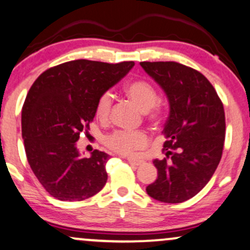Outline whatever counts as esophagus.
I'll use <instances>...</instances> for the list:
<instances>
[{
  "label": "esophagus",
  "instance_id": "1",
  "mask_svg": "<svg viewBox=\"0 0 250 250\" xmlns=\"http://www.w3.org/2000/svg\"><path fill=\"white\" fill-rule=\"evenodd\" d=\"M128 162H129V164L135 165V167H138V165H141V164L143 163V161H141V159L133 158V157H129L128 158Z\"/></svg>",
  "mask_w": 250,
  "mask_h": 250
}]
</instances>
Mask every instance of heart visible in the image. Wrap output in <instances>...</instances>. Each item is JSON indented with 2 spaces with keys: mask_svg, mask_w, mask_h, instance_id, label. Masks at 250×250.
I'll list each match as a JSON object with an SVG mask.
<instances>
[{
  "mask_svg": "<svg viewBox=\"0 0 250 250\" xmlns=\"http://www.w3.org/2000/svg\"><path fill=\"white\" fill-rule=\"evenodd\" d=\"M125 92L129 98L146 112L150 121L159 123L164 117V107L159 104L158 93L149 81L135 79L125 83ZM113 107V95L104 92L99 96L95 106V114L99 119L106 120L110 115ZM149 142L148 135L144 131L117 130L108 135L104 140L106 146L113 151L121 155H130L144 149Z\"/></svg>",
  "mask_w": 250,
  "mask_h": 250,
  "instance_id": "obj_1",
  "label": "heart"
}]
</instances>
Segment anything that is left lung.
Listing matches in <instances>:
<instances>
[{"label":"left lung","instance_id":"1","mask_svg":"<svg viewBox=\"0 0 250 250\" xmlns=\"http://www.w3.org/2000/svg\"><path fill=\"white\" fill-rule=\"evenodd\" d=\"M140 64L170 104L162 131L167 158L154 161L158 177L146 186V193L162 203H183L194 197L218 167L226 131L224 104L212 83L194 68L176 62Z\"/></svg>","mask_w":250,"mask_h":250}]
</instances>
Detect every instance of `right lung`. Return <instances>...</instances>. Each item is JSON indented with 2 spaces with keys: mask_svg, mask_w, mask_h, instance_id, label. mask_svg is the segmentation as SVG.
<instances>
[{
  "mask_svg": "<svg viewBox=\"0 0 250 250\" xmlns=\"http://www.w3.org/2000/svg\"><path fill=\"white\" fill-rule=\"evenodd\" d=\"M134 65L72 60L43 72L29 89L22 109L26 158L39 183L56 199L85 200L106 184L109 156L94 150L91 157H80L76 142L88 131L99 96Z\"/></svg>",
  "mask_w": 250,
  "mask_h": 250,
  "instance_id": "right-lung-1",
  "label": "right lung"
}]
</instances>
